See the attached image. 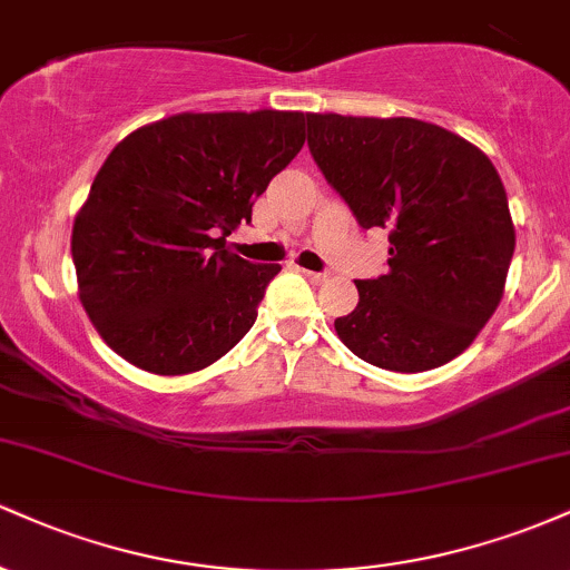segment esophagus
<instances>
[{
    "label": "esophagus",
    "instance_id": "esophagus-1",
    "mask_svg": "<svg viewBox=\"0 0 570 570\" xmlns=\"http://www.w3.org/2000/svg\"><path fill=\"white\" fill-rule=\"evenodd\" d=\"M299 273H303V276H305L307 281H313V284H324V281H326V273H316V271H303V267H299Z\"/></svg>",
    "mask_w": 570,
    "mask_h": 570
}]
</instances>
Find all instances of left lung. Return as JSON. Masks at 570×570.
Listing matches in <instances>:
<instances>
[{"instance_id":"obj_1","label":"left lung","mask_w":570,"mask_h":570,"mask_svg":"<svg viewBox=\"0 0 570 570\" xmlns=\"http://www.w3.org/2000/svg\"><path fill=\"white\" fill-rule=\"evenodd\" d=\"M307 147L364 230H389V273L356 281L335 318L364 362L426 372L453 362L503 297L514 254L507 189L482 149L415 117L305 115Z\"/></svg>"}]
</instances>
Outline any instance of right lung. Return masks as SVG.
<instances>
[{"label": "right lung", "instance_id": "obj_1", "mask_svg": "<svg viewBox=\"0 0 570 570\" xmlns=\"http://www.w3.org/2000/svg\"><path fill=\"white\" fill-rule=\"evenodd\" d=\"M303 144V112H181L109 153L71 227V259L117 356L187 375L252 330L281 265L248 263L225 238Z\"/></svg>", "mask_w": 570, "mask_h": 570}]
</instances>
